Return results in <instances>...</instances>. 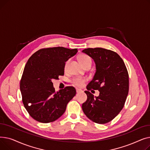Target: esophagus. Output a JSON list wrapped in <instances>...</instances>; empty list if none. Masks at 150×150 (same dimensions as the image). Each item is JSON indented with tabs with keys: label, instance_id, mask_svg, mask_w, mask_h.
<instances>
[{
	"label": "esophagus",
	"instance_id": "obj_1",
	"mask_svg": "<svg viewBox=\"0 0 150 150\" xmlns=\"http://www.w3.org/2000/svg\"><path fill=\"white\" fill-rule=\"evenodd\" d=\"M76 91L77 93H79V92H81L82 90H81V89H76Z\"/></svg>",
	"mask_w": 150,
	"mask_h": 150
}]
</instances>
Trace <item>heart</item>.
<instances>
[{"mask_svg": "<svg viewBox=\"0 0 150 150\" xmlns=\"http://www.w3.org/2000/svg\"><path fill=\"white\" fill-rule=\"evenodd\" d=\"M80 61L81 62V64L83 65V66H86V65H88L89 64H92V59L90 58V57H89L88 55L87 54H81V56L80 57ZM70 62V59H67L65 64H64V69L67 70L69 64ZM86 78L81 77V76H76L72 80V83L76 86H78V87H81L84 84V83L86 82Z\"/></svg>", "mask_w": 150, "mask_h": 150, "instance_id": "1", "label": "heart"}]
</instances>
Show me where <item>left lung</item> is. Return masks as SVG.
<instances>
[{"label": "left lung", "mask_w": 150, "mask_h": 150, "mask_svg": "<svg viewBox=\"0 0 150 150\" xmlns=\"http://www.w3.org/2000/svg\"><path fill=\"white\" fill-rule=\"evenodd\" d=\"M96 62V72L84 91L87 100L82 105L85 115L92 122L105 124L111 122L123 109L129 91V75L122 58L116 52L103 48L82 51ZM98 90L94 98L89 91Z\"/></svg>", "instance_id": "obj_1"}]
</instances>
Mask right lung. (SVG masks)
Listing matches in <instances>:
<instances>
[{"label":"right lung","mask_w":150,"mask_h":150,"mask_svg":"<svg viewBox=\"0 0 150 150\" xmlns=\"http://www.w3.org/2000/svg\"><path fill=\"white\" fill-rule=\"evenodd\" d=\"M77 52V49L49 47L38 50L28 59L21 77L20 90L23 106L35 120L50 123L57 120L75 96L73 86L55 92L52 80L64 75L66 61Z\"/></svg>","instance_id":"1"}]
</instances>
